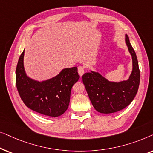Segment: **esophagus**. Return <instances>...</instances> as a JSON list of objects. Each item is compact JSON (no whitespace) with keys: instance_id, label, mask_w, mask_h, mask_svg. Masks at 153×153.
Listing matches in <instances>:
<instances>
[{"instance_id":"1","label":"esophagus","mask_w":153,"mask_h":153,"mask_svg":"<svg viewBox=\"0 0 153 153\" xmlns=\"http://www.w3.org/2000/svg\"><path fill=\"white\" fill-rule=\"evenodd\" d=\"M84 71H85L84 67H83V66H79L78 67V72H79V74L81 76L83 74V73H84Z\"/></svg>"}]
</instances>
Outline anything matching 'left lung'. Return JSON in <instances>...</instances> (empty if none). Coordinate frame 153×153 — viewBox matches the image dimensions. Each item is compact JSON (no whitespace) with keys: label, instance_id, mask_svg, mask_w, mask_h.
<instances>
[{"label":"left lung","instance_id":"8db88e82","mask_svg":"<svg viewBox=\"0 0 153 153\" xmlns=\"http://www.w3.org/2000/svg\"><path fill=\"white\" fill-rule=\"evenodd\" d=\"M125 42L132 58V71L127 80L109 81L99 72L91 71L83 75L82 80L93 107L101 114H112L123 109L132 102L140 83L137 55L125 35Z\"/></svg>","mask_w":153,"mask_h":153}]
</instances>
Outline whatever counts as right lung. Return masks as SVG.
<instances>
[{
    "mask_svg": "<svg viewBox=\"0 0 153 153\" xmlns=\"http://www.w3.org/2000/svg\"><path fill=\"white\" fill-rule=\"evenodd\" d=\"M24 51L16 69V85L27 107L45 116L58 117L68 109L72 88L79 79L76 67L65 68L46 81L33 80L26 75L24 66Z\"/></svg>",
    "mask_w": 153,
    "mask_h": 153,
    "instance_id": "add662e5",
    "label": "right lung"
}]
</instances>
